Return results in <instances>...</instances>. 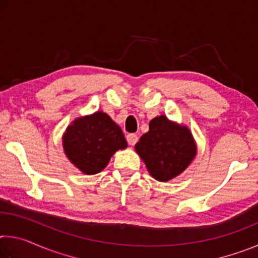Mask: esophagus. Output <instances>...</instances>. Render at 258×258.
Listing matches in <instances>:
<instances>
[{"label": "esophagus", "instance_id": "obj_1", "mask_svg": "<svg viewBox=\"0 0 258 258\" xmlns=\"http://www.w3.org/2000/svg\"><path fill=\"white\" fill-rule=\"evenodd\" d=\"M126 140H127V142H128L130 146H134L135 143L138 142L139 138H138V135L135 134V133H131V134H127V137H126Z\"/></svg>", "mask_w": 258, "mask_h": 258}]
</instances>
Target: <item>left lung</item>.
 <instances>
[{
    "mask_svg": "<svg viewBox=\"0 0 258 258\" xmlns=\"http://www.w3.org/2000/svg\"><path fill=\"white\" fill-rule=\"evenodd\" d=\"M135 150L147 165L149 173L160 182L181 174L196 156V146L190 131L159 116L149 123Z\"/></svg>",
    "mask_w": 258,
    "mask_h": 258,
    "instance_id": "8db88e82",
    "label": "left lung"
}]
</instances>
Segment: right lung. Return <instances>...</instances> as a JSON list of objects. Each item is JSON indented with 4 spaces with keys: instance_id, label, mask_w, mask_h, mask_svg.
<instances>
[{
    "instance_id": "obj_1",
    "label": "right lung",
    "mask_w": 258,
    "mask_h": 258,
    "mask_svg": "<svg viewBox=\"0 0 258 258\" xmlns=\"http://www.w3.org/2000/svg\"><path fill=\"white\" fill-rule=\"evenodd\" d=\"M126 147L119 126L101 111L77 118L63 135V149L69 160L89 175L101 172L111 156Z\"/></svg>"
}]
</instances>
